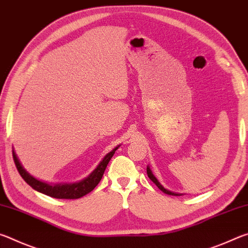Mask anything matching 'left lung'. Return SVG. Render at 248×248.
Masks as SVG:
<instances>
[{
	"mask_svg": "<svg viewBox=\"0 0 248 248\" xmlns=\"http://www.w3.org/2000/svg\"><path fill=\"white\" fill-rule=\"evenodd\" d=\"M146 173H148V176H149V178L152 180V182L156 185V186L159 188V189H161L163 192H164V194H167V195H171V196H179L178 194H175V192H171V191H170V190H167V189H165L164 187L162 186L161 184L158 183V180L155 178V176L152 174V171H151V170H150V167L148 166L146 167Z\"/></svg>",
	"mask_w": 248,
	"mask_h": 248,
	"instance_id": "obj_1",
	"label": "left lung"
}]
</instances>
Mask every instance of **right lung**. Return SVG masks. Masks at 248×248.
Wrapping results in <instances>:
<instances>
[{"mask_svg":"<svg viewBox=\"0 0 248 248\" xmlns=\"http://www.w3.org/2000/svg\"><path fill=\"white\" fill-rule=\"evenodd\" d=\"M118 148L112 150L111 152H109L106 156L103 158V161L99 163V165L96 167L93 173H92L89 177L82 180V182L77 183V184H71V185L69 184L49 185V184L40 182V180L33 178L32 176L29 175L27 171L24 170V167L19 163L14 151H13V158H14L16 169H17L19 175L22 176L25 182H26L29 186L33 188L35 190L57 199H78L87 195L89 192L93 190L96 186H97L98 183L100 182V179L103 177L104 171L106 170L109 161H110V158L112 156H114L115 151Z\"/></svg>","mask_w":248,"mask_h":248,"instance_id":"right-lung-1","label":"right lung"}]
</instances>
